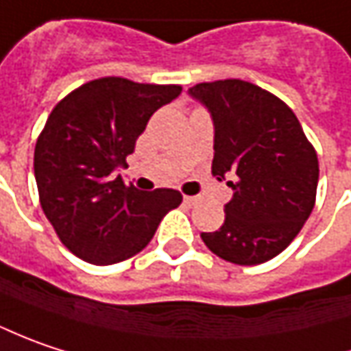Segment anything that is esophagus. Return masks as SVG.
<instances>
[{"mask_svg":"<svg viewBox=\"0 0 351 351\" xmlns=\"http://www.w3.org/2000/svg\"><path fill=\"white\" fill-rule=\"evenodd\" d=\"M184 203H187V205H193V203H197V197H191V195H185V197H184Z\"/></svg>","mask_w":351,"mask_h":351,"instance_id":"obj_1","label":"esophagus"}]
</instances>
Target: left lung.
Wrapping results in <instances>:
<instances>
[{"label":"left lung","instance_id":"1","mask_svg":"<svg viewBox=\"0 0 351 351\" xmlns=\"http://www.w3.org/2000/svg\"><path fill=\"white\" fill-rule=\"evenodd\" d=\"M189 95L215 124L211 171L235 176L225 223L203 243L223 261L253 267L282 253L316 203L318 156L296 114L272 93L241 79L199 82Z\"/></svg>","mask_w":351,"mask_h":351}]
</instances>
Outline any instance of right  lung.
Returning a JSON list of instances; mask_svg holds the SVG:
<instances>
[{
  "mask_svg": "<svg viewBox=\"0 0 351 351\" xmlns=\"http://www.w3.org/2000/svg\"><path fill=\"white\" fill-rule=\"evenodd\" d=\"M180 93V84L102 77L69 93L47 118L33 160L39 202L62 245L82 261L114 265L140 253L184 199L167 187H126L114 176L149 116Z\"/></svg>",
  "mask_w": 351,
  "mask_h": 351,
  "instance_id": "obj_1",
  "label": "right lung"
}]
</instances>
